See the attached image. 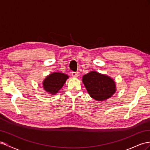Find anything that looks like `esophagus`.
Here are the masks:
<instances>
[{
    "mask_svg": "<svg viewBox=\"0 0 150 150\" xmlns=\"http://www.w3.org/2000/svg\"><path fill=\"white\" fill-rule=\"evenodd\" d=\"M71 76H72L74 78H76V77H78L79 75H78V74H77V73H76V72L73 71V72L71 73Z\"/></svg>",
    "mask_w": 150,
    "mask_h": 150,
    "instance_id": "1",
    "label": "esophagus"
}]
</instances>
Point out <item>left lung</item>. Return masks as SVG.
<instances>
[{
	"mask_svg": "<svg viewBox=\"0 0 150 150\" xmlns=\"http://www.w3.org/2000/svg\"><path fill=\"white\" fill-rule=\"evenodd\" d=\"M82 82L90 96L97 101L109 99L116 91L115 83L112 78L96 71L84 75Z\"/></svg>",
	"mask_w": 150,
	"mask_h": 150,
	"instance_id": "obj_1",
	"label": "left lung"
}]
</instances>
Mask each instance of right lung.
Masks as SVG:
<instances>
[{
	"mask_svg": "<svg viewBox=\"0 0 150 150\" xmlns=\"http://www.w3.org/2000/svg\"><path fill=\"white\" fill-rule=\"evenodd\" d=\"M68 79V76L60 72H54L48 75L42 82L45 91L51 95H55Z\"/></svg>",
	"mask_w": 150,
	"mask_h": 150,
	"instance_id": "right-lung-1",
	"label": "right lung"
}]
</instances>
